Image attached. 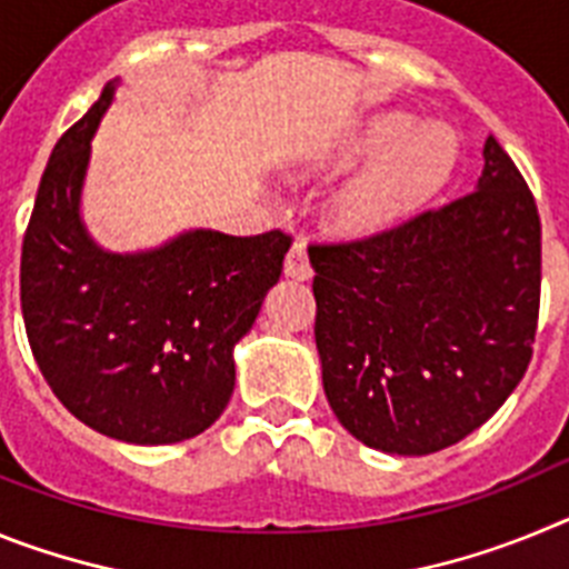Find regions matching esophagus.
Listing matches in <instances>:
<instances>
[{
  "label": "esophagus",
  "instance_id": "esophagus-1",
  "mask_svg": "<svg viewBox=\"0 0 569 569\" xmlns=\"http://www.w3.org/2000/svg\"><path fill=\"white\" fill-rule=\"evenodd\" d=\"M284 273L293 276V279H310L313 276V268H310V259H308V244L305 239H296L290 244L288 256H284Z\"/></svg>",
  "mask_w": 569,
  "mask_h": 569
}]
</instances>
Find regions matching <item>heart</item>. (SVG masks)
Listing matches in <instances>:
<instances>
[{
    "label": "heart",
    "mask_w": 569,
    "mask_h": 569,
    "mask_svg": "<svg viewBox=\"0 0 569 569\" xmlns=\"http://www.w3.org/2000/svg\"><path fill=\"white\" fill-rule=\"evenodd\" d=\"M367 164L330 199V219L347 233H373L439 193L456 168V136L419 124L401 110L370 116L336 150L339 168Z\"/></svg>",
    "instance_id": "heart-1"
}]
</instances>
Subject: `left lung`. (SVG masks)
<instances>
[{
  "label": "left lung",
  "instance_id": "1",
  "mask_svg": "<svg viewBox=\"0 0 569 569\" xmlns=\"http://www.w3.org/2000/svg\"><path fill=\"white\" fill-rule=\"evenodd\" d=\"M316 347L336 419L367 447L427 456L485 425L539 328V208L496 136L479 188L393 228L310 241Z\"/></svg>",
  "mask_w": 569,
  "mask_h": 569
}]
</instances>
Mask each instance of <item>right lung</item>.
<instances>
[{
    "label": "right lung",
    "instance_id": "obj_1",
    "mask_svg": "<svg viewBox=\"0 0 569 569\" xmlns=\"http://www.w3.org/2000/svg\"><path fill=\"white\" fill-rule=\"evenodd\" d=\"M110 99L113 84L64 130L39 182L19 268L24 330L79 421L130 445H173L228 407L233 345L253 328L293 236L196 230L153 253L99 250L79 222V190Z\"/></svg>",
    "mask_w": 569,
    "mask_h": 569
}]
</instances>
